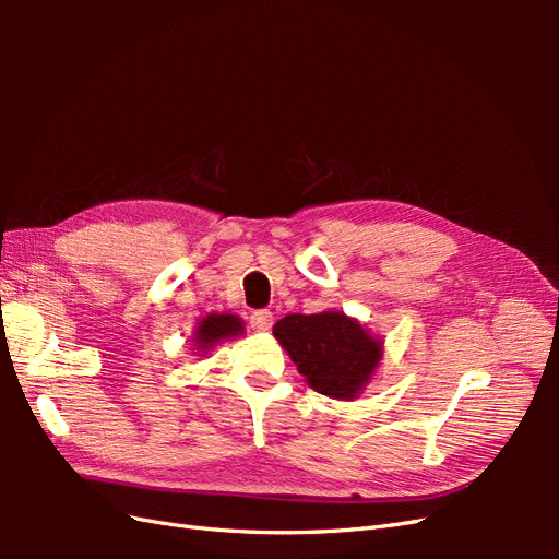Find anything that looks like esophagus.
<instances>
[{
	"instance_id": "esophagus-1",
	"label": "esophagus",
	"mask_w": 559,
	"mask_h": 559,
	"mask_svg": "<svg viewBox=\"0 0 559 559\" xmlns=\"http://www.w3.org/2000/svg\"><path fill=\"white\" fill-rule=\"evenodd\" d=\"M249 324H251L253 331H270V326H273V312H267V310L253 312L251 319H249Z\"/></svg>"
}]
</instances>
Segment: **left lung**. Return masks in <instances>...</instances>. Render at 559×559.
I'll return each mask as SVG.
<instances>
[{
    "label": "left lung",
    "instance_id": "obj_1",
    "mask_svg": "<svg viewBox=\"0 0 559 559\" xmlns=\"http://www.w3.org/2000/svg\"><path fill=\"white\" fill-rule=\"evenodd\" d=\"M273 335L308 386L337 401L359 399L384 354L382 337L343 310L286 314L273 326Z\"/></svg>",
    "mask_w": 559,
    "mask_h": 559
}]
</instances>
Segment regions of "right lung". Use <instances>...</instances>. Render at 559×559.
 <instances>
[{
  "label": "right lung",
  "mask_w": 559,
  "mask_h": 559,
  "mask_svg": "<svg viewBox=\"0 0 559 559\" xmlns=\"http://www.w3.org/2000/svg\"><path fill=\"white\" fill-rule=\"evenodd\" d=\"M245 333V321L230 312H210L198 321L191 335L193 357H207V354L224 341H233Z\"/></svg>",
  "instance_id": "add662e5"
}]
</instances>
